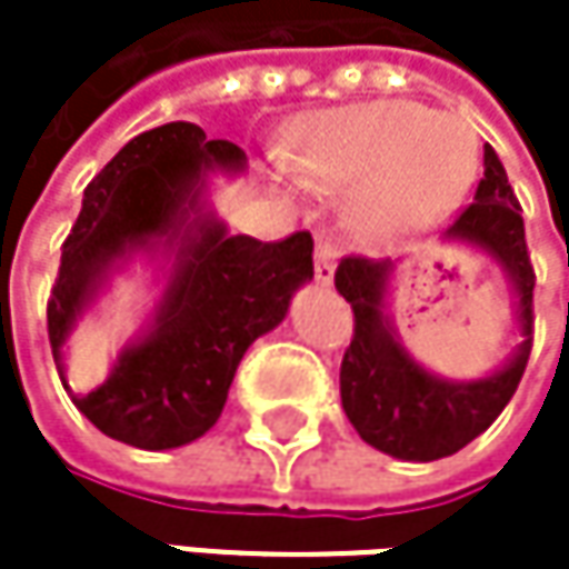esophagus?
Returning a JSON list of instances; mask_svg holds the SVG:
<instances>
[{"label":"esophagus","mask_w":569,"mask_h":569,"mask_svg":"<svg viewBox=\"0 0 569 569\" xmlns=\"http://www.w3.org/2000/svg\"><path fill=\"white\" fill-rule=\"evenodd\" d=\"M336 260H339V243L336 240H319L316 243V280L329 283L336 273Z\"/></svg>","instance_id":"obj_1"}]
</instances>
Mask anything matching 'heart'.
Here are the masks:
<instances>
[{
	"mask_svg": "<svg viewBox=\"0 0 569 569\" xmlns=\"http://www.w3.org/2000/svg\"><path fill=\"white\" fill-rule=\"evenodd\" d=\"M289 168L312 187L366 183V217L415 227L448 213L478 168L471 131L415 101H376L322 111L302 124Z\"/></svg>",
	"mask_w": 569,
	"mask_h": 569,
	"instance_id": "heart-1",
	"label": "heart"
}]
</instances>
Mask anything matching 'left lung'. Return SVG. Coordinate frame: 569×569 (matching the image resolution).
Segmentation results:
<instances>
[{
    "instance_id": "8db88e82",
    "label": "left lung",
    "mask_w": 569,
    "mask_h": 569,
    "mask_svg": "<svg viewBox=\"0 0 569 569\" xmlns=\"http://www.w3.org/2000/svg\"><path fill=\"white\" fill-rule=\"evenodd\" d=\"M445 240H465L488 250L517 289L523 342L501 372L481 382H445L425 372L398 346L389 319L382 316L386 280L392 270L389 260L349 253L336 267V289L352 306L356 322L339 369L342 408L362 441L405 461L448 458L488 431L517 392L530 359L537 277L523 240L520 203L491 144H485V177L478 180L475 203L445 227Z\"/></svg>"
}]
</instances>
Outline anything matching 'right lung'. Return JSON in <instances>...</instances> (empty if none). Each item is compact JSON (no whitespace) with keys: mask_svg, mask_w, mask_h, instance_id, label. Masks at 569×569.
I'll list each match as a JSON object with an SVG mask.
<instances>
[{"mask_svg":"<svg viewBox=\"0 0 569 569\" xmlns=\"http://www.w3.org/2000/svg\"><path fill=\"white\" fill-rule=\"evenodd\" d=\"M247 154L171 121L128 141L84 187L81 213L61 243L49 296V342L61 346L104 270L134 247L177 243L171 283L151 332L128 346L108 382L71 392L78 411L108 438L134 448H180L210 431L227 405L243 352L280 326L296 286L312 280V237H230L197 213L203 173L243 171ZM68 389V386H64Z\"/></svg>","mask_w":569,"mask_h":569,"instance_id":"add662e5","label":"right lung"}]
</instances>
